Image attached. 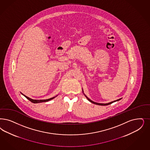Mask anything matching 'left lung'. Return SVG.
Returning <instances> with one entry per match:
<instances>
[{
    "mask_svg": "<svg viewBox=\"0 0 150 150\" xmlns=\"http://www.w3.org/2000/svg\"><path fill=\"white\" fill-rule=\"evenodd\" d=\"M85 96L86 97V98H88V100L89 101H90L91 103H94V104H96V105H101V106H106V105H110V104H111L112 103H113L114 102H116V101H119L120 100H121V98H120V99H118V100H115V101H112V102H111V103H95V102H93V101L92 100H91L90 99H89V98H88V97L85 95Z\"/></svg>",
    "mask_w": 150,
    "mask_h": 150,
    "instance_id": "8db88e82",
    "label": "left lung"
}]
</instances>
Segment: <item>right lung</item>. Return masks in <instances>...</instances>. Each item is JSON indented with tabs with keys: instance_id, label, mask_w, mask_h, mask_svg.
<instances>
[{
	"instance_id": "right-lung-1",
	"label": "right lung",
	"mask_w": 150,
	"mask_h": 150,
	"mask_svg": "<svg viewBox=\"0 0 150 150\" xmlns=\"http://www.w3.org/2000/svg\"><path fill=\"white\" fill-rule=\"evenodd\" d=\"M25 98H26L27 99H28L29 101H30L31 103H42V102H47V101H49V100H51L52 99H53L54 98H55V97H53V98H48V99H46V100H33V99H31V98H28V97H27L25 95H23Z\"/></svg>"
}]
</instances>
